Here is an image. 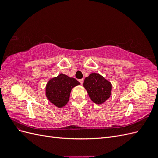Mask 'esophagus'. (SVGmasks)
I'll use <instances>...</instances> for the list:
<instances>
[{"instance_id":"esophagus-1","label":"esophagus","mask_w":158,"mask_h":158,"mask_svg":"<svg viewBox=\"0 0 158 158\" xmlns=\"http://www.w3.org/2000/svg\"><path fill=\"white\" fill-rule=\"evenodd\" d=\"M79 82H80V83L81 84H83V82H84V80H83V79H80V80H79Z\"/></svg>"}]
</instances>
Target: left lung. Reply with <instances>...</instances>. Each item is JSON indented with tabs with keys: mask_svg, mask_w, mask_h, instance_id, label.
Returning a JSON list of instances; mask_svg holds the SVG:
<instances>
[{
	"mask_svg": "<svg viewBox=\"0 0 158 158\" xmlns=\"http://www.w3.org/2000/svg\"><path fill=\"white\" fill-rule=\"evenodd\" d=\"M83 85L91 100L98 105L106 102L111 95V82L98 73L90 74L84 79Z\"/></svg>",
	"mask_w": 158,
	"mask_h": 158,
	"instance_id": "obj_1",
	"label": "left lung"
}]
</instances>
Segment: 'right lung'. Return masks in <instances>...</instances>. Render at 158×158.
I'll return each instance as SVG.
<instances>
[{
    "instance_id": "obj_1",
    "label": "right lung",
    "mask_w": 158,
    "mask_h": 158,
    "mask_svg": "<svg viewBox=\"0 0 158 158\" xmlns=\"http://www.w3.org/2000/svg\"><path fill=\"white\" fill-rule=\"evenodd\" d=\"M80 84L75 78L60 74L48 81L45 87L46 97L56 107L62 108L69 102L72 89Z\"/></svg>"
}]
</instances>
